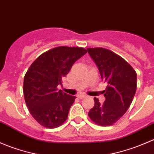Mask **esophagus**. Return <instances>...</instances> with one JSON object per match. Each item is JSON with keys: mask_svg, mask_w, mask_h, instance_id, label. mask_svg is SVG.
Here are the masks:
<instances>
[{"mask_svg": "<svg viewBox=\"0 0 154 154\" xmlns=\"http://www.w3.org/2000/svg\"><path fill=\"white\" fill-rule=\"evenodd\" d=\"M77 97H78L80 99H83V98H86V95H85V94H78Z\"/></svg>", "mask_w": 154, "mask_h": 154, "instance_id": "obj_1", "label": "esophagus"}]
</instances>
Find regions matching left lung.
Returning a JSON list of instances; mask_svg holds the SVG:
<instances>
[{
  "label": "left lung",
  "instance_id": "left-lung-1",
  "mask_svg": "<svg viewBox=\"0 0 154 154\" xmlns=\"http://www.w3.org/2000/svg\"><path fill=\"white\" fill-rule=\"evenodd\" d=\"M88 54L97 66L102 80L107 83L106 98L100 103L94 97V106L88 112L92 122L100 126L116 123L127 112L136 91L137 74L122 57L101 48H87Z\"/></svg>",
  "mask_w": 154,
  "mask_h": 154
}]
</instances>
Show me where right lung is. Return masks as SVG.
Here are the masks:
<instances>
[{
  "mask_svg": "<svg viewBox=\"0 0 154 154\" xmlns=\"http://www.w3.org/2000/svg\"><path fill=\"white\" fill-rule=\"evenodd\" d=\"M86 53L83 48L60 46L43 53L29 66L24 79V99L29 113L43 127L55 128L67 119L76 97L57 86Z\"/></svg>",
  "mask_w": 154,
  "mask_h": 154,
  "instance_id": "1",
  "label": "right lung"
}]
</instances>
